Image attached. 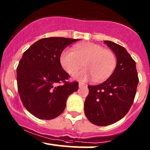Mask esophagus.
<instances>
[{"label": "esophagus", "instance_id": "esophagus-1", "mask_svg": "<svg viewBox=\"0 0 150 150\" xmlns=\"http://www.w3.org/2000/svg\"><path fill=\"white\" fill-rule=\"evenodd\" d=\"M86 86H87V85L83 83V82H80V83H79V87H80V88H82V87H86Z\"/></svg>", "mask_w": 150, "mask_h": 150}]
</instances>
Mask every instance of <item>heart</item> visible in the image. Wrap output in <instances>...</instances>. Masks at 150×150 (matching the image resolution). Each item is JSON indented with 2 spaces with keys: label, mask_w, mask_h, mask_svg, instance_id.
Here are the masks:
<instances>
[{
  "label": "heart",
  "mask_w": 150,
  "mask_h": 150,
  "mask_svg": "<svg viewBox=\"0 0 150 150\" xmlns=\"http://www.w3.org/2000/svg\"><path fill=\"white\" fill-rule=\"evenodd\" d=\"M63 68L73 75L82 68L85 69L77 75L79 80L93 78L95 82H102L112 75L117 66V58L114 53L94 43L78 44L73 51L65 49L60 56Z\"/></svg>",
  "instance_id": "b5f03b06"
}]
</instances>
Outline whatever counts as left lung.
<instances>
[{"instance_id": "8db88e82", "label": "left lung", "mask_w": 150, "mask_h": 150, "mask_svg": "<svg viewBox=\"0 0 150 150\" xmlns=\"http://www.w3.org/2000/svg\"><path fill=\"white\" fill-rule=\"evenodd\" d=\"M104 44L114 52L117 66L111 77L98 85H89L85 113L99 126L113 124L128 113L135 99L138 75L135 61L124 47L110 41Z\"/></svg>"}]
</instances>
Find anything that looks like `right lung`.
I'll return each instance as SVG.
<instances>
[{"mask_svg":"<svg viewBox=\"0 0 150 150\" xmlns=\"http://www.w3.org/2000/svg\"><path fill=\"white\" fill-rule=\"evenodd\" d=\"M80 39L49 37L25 51L17 68L20 99L29 112L39 119L51 120L64 111L67 98L78 89L62 68L60 56L70 44Z\"/></svg>","mask_w":150,"mask_h":150,"instance_id":"right-lung-1","label":"right lung"}]
</instances>
